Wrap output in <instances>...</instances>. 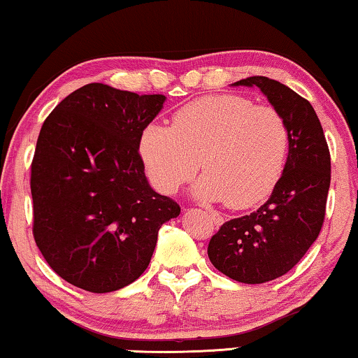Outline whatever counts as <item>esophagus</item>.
Returning <instances> with one entry per match:
<instances>
[{
	"label": "esophagus",
	"mask_w": 358,
	"mask_h": 358,
	"mask_svg": "<svg viewBox=\"0 0 358 358\" xmlns=\"http://www.w3.org/2000/svg\"><path fill=\"white\" fill-rule=\"evenodd\" d=\"M208 213H210V218L213 220L215 224H222L223 223V217L217 212V210H208Z\"/></svg>",
	"instance_id": "esophagus-1"
}]
</instances>
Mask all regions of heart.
I'll return each instance as SVG.
<instances>
[{
	"instance_id": "obj_1",
	"label": "heart",
	"mask_w": 358,
	"mask_h": 358,
	"mask_svg": "<svg viewBox=\"0 0 358 358\" xmlns=\"http://www.w3.org/2000/svg\"><path fill=\"white\" fill-rule=\"evenodd\" d=\"M288 127L277 109L236 94L197 99L174 114L173 127L151 124L140 155L156 189L173 194L200 166L194 185L200 200L249 208L266 200L282 178Z\"/></svg>"
}]
</instances>
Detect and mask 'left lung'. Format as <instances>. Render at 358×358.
<instances>
[{
  "label": "left lung",
  "instance_id": "left-lung-1",
  "mask_svg": "<svg viewBox=\"0 0 358 358\" xmlns=\"http://www.w3.org/2000/svg\"><path fill=\"white\" fill-rule=\"evenodd\" d=\"M256 86L288 127V156L271 199L256 212L223 223L208 243L210 262L241 283H266L300 262L321 231L331 184V155L315 109L305 97L266 76Z\"/></svg>",
  "mask_w": 358,
  "mask_h": 358
}]
</instances>
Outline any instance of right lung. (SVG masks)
Here are the masks:
<instances>
[{"label": "right lung", "mask_w": 358, "mask_h": 358, "mask_svg": "<svg viewBox=\"0 0 358 358\" xmlns=\"http://www.w3.org/2000/svg\"><path fill=\"white\" fill-rule=\"evenodd\" d=\"M163 94L91 83L43 122L31 166L34 239L48 266L92 293L120 290L146 271L161 224L179 217L150 187L140 136Z\"/></svg>", "instance_id": "obj_1"}]
</instances>
